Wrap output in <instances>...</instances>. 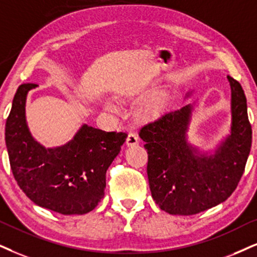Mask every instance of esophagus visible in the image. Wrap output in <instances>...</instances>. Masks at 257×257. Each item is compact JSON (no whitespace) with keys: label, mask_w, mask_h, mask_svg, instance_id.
<instances>
[{"label":"esophagus","mask_w":257,"mask_h":257,"mask_svg":"<svg viewBox=\"0 0 257 257\" xmlns=\"http://www.w3.org/2000/svg\"><path fill=\"white\" fill-rule=\"evenodd\" d=\"M140 142V139L139 136L135 134V133H129L128 136H126V140H125V144L128 147H133V146H136L139 145Z\"/></svg>","instance_id":"esophagus-1"}]
</instances>
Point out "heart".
Wrapping results in <instances>:
<instances>
[{
  "mask_svg": "<svg viewBox=\"0 0 257 257\" xmlns=\"http://www.w3.org/2000/svg\"><path fill=\"white\" fill-rule=\"evenodd\" d=\"M104 108L108 109V110H111V111H115L116 105L113 104V103L109 102V100H105ZM154 108H155L154 103H147V104H145L144 106H142L141 110H140V113H141L142 116H147V115H149V113H152V111L154 110Z\"/></svg>",
  "mask_w": 257,
  "mask_h": 257,
  "instance_id": "obj_1",
  "label": "heart"
}]
</instances>
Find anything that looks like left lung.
Returning a JSON list of instances; mask_svg holds the SVG:
<instances>
[{
	"mask_svg": "<svg viewBox=\"0 0 257 257\" xmlns=\"http://www.w3.org/2000/svg\"><path fill=\"white\" fill-rule=\"evenodd\" d=\"M228 80L230 134L212 153L201 152L187 140L193 104L168 112L140 131L148 153L152 197L171 215L191 216L218 205L231 196L241 180L251 148V125L241 84L230 76Z\"/></svg>",
	"mask_w": 257,
	"mask_h": 257,
	"instance_id": "1",
	"label": "left lung"
}]
</instances>
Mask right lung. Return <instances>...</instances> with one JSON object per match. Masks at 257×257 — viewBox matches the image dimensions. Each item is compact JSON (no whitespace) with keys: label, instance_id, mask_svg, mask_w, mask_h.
I'll return each instance as SVG.
<instances>
[{"label":"right lung","instance_id":"obj_1","mask_svg":"<svg viewBox=\"0 0 257 257\" xmlns=\"http://www.w3.org/2000/svg\"><path fill=\"white\" fill-rule=\"evenodd\" d=\"M34 84H22L6 122V146L16 183L37 205L61 215H84L104 197L105 174L125 133L83 124L72 140L45 148L26 121V99Z\"/></svg>","mask_w":257,"mask_h":257}]
</instances>
